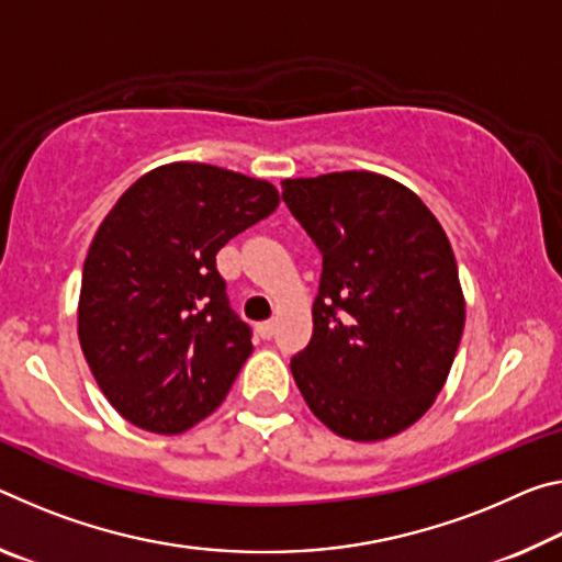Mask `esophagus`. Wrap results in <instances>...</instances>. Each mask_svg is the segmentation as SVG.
<instances>
[{
	"label": "esophagus",
	"mask_w": 562,
	"mask_h": 562,
	"mask_svg": "<svg viewBox=\"0 0 562 562\" xmlns=\"http://www.w3.org/2000/svg\"><path fill=\"white\" fill-rule=\"evenodd\" d=\"M257 333H260V337H265V340H270L274 335V319H265V323L257 325Z\"/></svg>",
	"instance_id": "34e87169"
}]
</instances>
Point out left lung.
<instances>
[{"mask_svg": "<svg viewBox=\"0 0 562 562\" xmlns=\"http://www.w3.org/2000/svg\"><path fill=\"white\" fill-rule=\"evenodd\" d=\"M282 202L323 255L313 340L290 362L302 397L347 440L403 432L438 397L465 327L448 235L375 172L284 180Z\"/></svg>", "mask_w": 562, "mask_h": 562, "instance_id": "1", "label": "left lung"}]
</instances>
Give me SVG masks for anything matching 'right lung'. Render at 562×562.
I'll return each instance as SVG.
<instances>
[{
    "label": "right lung",
    "mask_w": 562,
    "mask_h": 562,
    "mask_svg": "<svg viewBox=\"0 0 562 562\" xmlns=\"http://www.w3.org/2000/svg\"><path fill=\"white\" fill-rule=\"evenodd\" d=\"M278 204L265 180L172 162L139 177L104 217L82 270L79 345L124 420L177 435L227 397L252 327L229 307L217 252Z\"/></svg>",
    "instance_id": "1"
}]
</instances>
